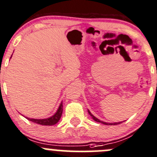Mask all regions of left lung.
Returning a JSON list of instances; mask_svg holds the SVG:
<instances>
[{"label":"left lung","mask_w":157,"mask_h":157,"mask_svg":"<svg viewBox=\"0 0 157 157\" xmlns=\"http://www.w3.org/2000/svg\"><path fill=\"white\" fill-rule=\"evenodd\" d=\"M88 113H89L91 117H92V118H93V120H94V121H97V122H98V123H101V124H105V125H117V124H121V123H122V122H120V123H111V124H109V123L103 122V121H100V120H99V119H97V117H94V116L93 115V114L91 113L90 112V110H88Z\"/></svg>","instance_id":"8db88e82"}]
</instances>
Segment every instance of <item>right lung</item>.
<instances>
[{
	"label": "right lung",
	"mask_w": 157,
	"mask_h": 157,
	"mask_svg": "<svg viewBox=\"0 0 157 157\" xmlns=\"http://www.w3.org/2000/svg\"><path fill=\"white\" fill-rule=\"evenodd\" d=\"M62 113H63V103H60V106H59L58 109H57V113L52 116L50 118H47V119H41V120H37V119H30V118H27V120L32 121L33 123H36L37 124H40V125L44 126H52L54 124H57L59 121H60V117H61Z\"/></svg>",
	"instance_id": "obj_1"
}]
</instances>
